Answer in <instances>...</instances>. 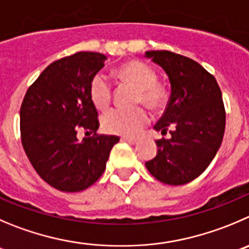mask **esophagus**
Segmentation results:
<instances>
[{
	"label": "esophagus",
	"instance_id": "obj_1",
	"mask_svg": "<svg viewBox=\"0 0 249 249\" xmlns=\"http://www.w3.org/2000/svg\"><path fill=\"white\" fill-rule=\"evenodd\" d=\"M121 141L126 142V143H128V144H132V145H134V144L138 143V141H137V139L129 138V137H122V138H121Z\"/></svg>",
	"mask_w": 249,
	"mask_h": 249
}]
</instances>
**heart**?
<instances>
[{
    "mask_svg": "<svg viewBox=\"0 0 249 249\" xmlns=\"http://www.w3.org/2000/svg\"><path fill=\"white\" fill-rule=\"evenodd\" d=\"M118 77L138 89L137 104H144L151 110H160L165 106L167 93L161 84L156 83V72L142 61H129L117 70ZM89 96L99 110L108 107L112 99V85L104 73H96L90 80ZM150 121L148 111L143 107L134 110L113 108L101 118L106 133L134 137Z\"/></svg>",
    "mask_w": 249,
    "mask_h": 249,
    "instance_id": "b5f03b06",
    "label": "heart"
}]
</instances>
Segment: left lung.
Instances as JSON below:
<instances>
[{
    "label": "left lung",
    "instance_id": "1",
    "mask_svg": "<svg viewBox=\"0 0 249 249\" xmlns=\"http://www.w3.org/2000/svg\"><path fill=\"white\" fill-rule=\"evenodd\" d=\"M171 83L164 115L154 128L169 139L156 141L158 154L146 169L162 183L178 186L197 178L209 166L224 138L226 112L214 75L198 62L171 51H146Z\"/></svg>",
    "mask_w": 249,
    "mask_h": 249
}]
</instances>
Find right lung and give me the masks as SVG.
Segmentation results:
<instances>
[{
    "mask_svg": "<svg viewBox=\"0 0 249 249\" xmlns=\"http://www.w3.org/2000/svg\"><path fill=\"white\" fill-rule=\"evenodd\" d=\"M99 52H77L47 66L29 87L20 106V138L40 177L62 192L95 183L117 136L98 134V110L89 96L90 80L106 61ZM79 129L94 134L79 142Z\"/></svg>",
    "mask_w": 249,
    "mask_h": 249,
    "instance_id": "obj_1",
    "label": "right lung"
}]
</instances>
